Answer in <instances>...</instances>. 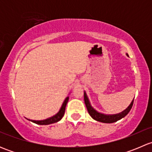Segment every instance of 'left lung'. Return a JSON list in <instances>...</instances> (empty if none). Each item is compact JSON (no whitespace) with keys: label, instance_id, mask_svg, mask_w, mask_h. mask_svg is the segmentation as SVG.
<instances>
[{"label":"left lung","instance_id":"left-lung-1","mask_svg":"<svg viewBox=\"0 0 152 152\" xmlns=\"http://www.w3.org/2000/svg\"><path fill=\"white\" fill-rule=\"evenodd\" d=\"M126 56H128L127 53H126ZM84 99H85V103L86 105V107L87 109V111H88L89 114L93 118L94 120L97 121L99 122H102V123H105V124H111V123H114V122L118 121L121 120V118L125 117L129 113L130 110L132 109L133 105V99L132 101V102L130 103V104L128 106L126 110H124V111H122L121 113H117V114H104V113H99V111L96 110V109L93 108V106L91 105L90 102V99H89L88 96H87V93L86 92H84Z\"/></svg>","mask_w":152,"mask_h":152}]
</instances>
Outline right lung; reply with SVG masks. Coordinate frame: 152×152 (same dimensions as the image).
<instances>
[{
	"instance_id": "add662e5",
	"label": "right lung",
	"mask_w": 152,
	"mask_h": 152,
	"mask_svg": "<svg viewBox=\"0 0 152 152\" xmlns=\"http://www.w3.org/2000/svg\"><path fill=\"white\" fill-rule=\"evenodd\" d=\"M68 100H69V96H67V97L65 98V100H64L63 103H62V107H61V108L59 109V112H58L56 115L48 118L45 119V120H40V121L31 120V119L26 118L27 120L33 122V123L39 124V125H48V124L56 123V122L59 121H60L61 119L62 118V117L64 116V114H65V107H66V105L67 102H68Z\"/></svg>"
}]
</instances>
